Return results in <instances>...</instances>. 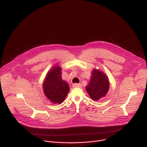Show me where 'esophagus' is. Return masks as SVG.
I'll use <instances>...</instances> for the list:
<instances>
[{"label": "esophagus", "instance_id": "esophagus-1", "mask_svg": "<svg viewBox=\"0 0 147 147\" xmlns=\"http://www.w3.org/2000/svg\"><path fill=\"white\" fill-rule=\"evenodd\" d=\"M73 87L74 88H76V87H81V84L76 83V84H73Z\"/></svg>", "mask_w": 147, "mask_h": 147}]
</instances>
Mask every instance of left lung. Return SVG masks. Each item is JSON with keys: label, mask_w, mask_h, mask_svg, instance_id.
<instances>
[{"label": "left lung", "mask_w": 147, "mask_h": 147, "mask_svg": "<svg viewBox=\"0 0 147 147\" xmlns=\"http://www.w3.org/2000/svg\"><path fill=\"white\" fill-rule=\"evenodd\" d=\"M109 88L108 78L103 72L94 70L92 73L90 82L86 90L90 97L94 100H98L105 96Z\"/></svg>", "instance_id": "left-lung-1"}]
</instances>
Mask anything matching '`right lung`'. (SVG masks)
<instances>
[{"mask_svg": "<svg viewBox=\"0 0 147 147\" xmlns=\"http://www.w3.org/2000/svg\"><path fill=\"white\" fill-rule=\"evenodd\" d=\"M43 88L45 95L52 102L59 104L63 102L70 88L68 84L61 78L60 67H54L48 73Z\"/></svg>", "mask_w": 147, "mask_h": 147, "instance_id": "add662e5", "label": "right lung"}]
</instances>
